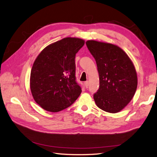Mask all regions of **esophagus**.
<instances>
[{
    "label": "esophagus",
    "mask_w": 157,
    "mask_h": 157,
    "mask_svg": "<svg viewBox=\"0 0 157 157\" xmlns=\"http://www.w3.org/2000/svg\"><path fill=\"white\" fill-rule=\"evenodd\" d=\"M84 85H85V87H86V89H87V88L89 87V81H86V82H85Z\"/></svg>",
    "instance_id": "34e87169"
}]
</instances>
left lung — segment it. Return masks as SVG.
<instances>
[{"mask_svg":"<svg viewBox=\"0 0 157 157\" xmlns=\"http://www.w3.org/2000/svg\"><path fill=\"white\" fill-rule=\"evenodd\" d=\"M96 61L99 88L93 95L97 106L109 113H117L130 102L138 79L130 58L116 45L95 40L86 41Z\"/></svg>","mask_w":157,"mask_h":157,"instance_id":"obj_1","label":"left lung"}]
</instances>
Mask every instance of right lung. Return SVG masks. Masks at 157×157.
<instances>
[{"label":"right lung","instance_id":"1","mask_svg":"<svg viewBox=\"0 0 157 157\" xmlns=\"http://www.w3.org/2000/svg\"><path fill=\"white\" fill-rule=\"evenodd\" d=\"M85 41L66 37L50 44L37 56L30 75V89L38 105L50 112L71 106L81 93L76 81L75 56Z\"/></svg>","mask_w":157,"mask_h":157}]
</instances>
